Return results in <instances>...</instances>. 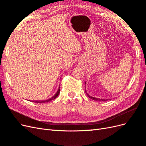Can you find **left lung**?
Masks as SVG:
<instances>
[{"mask_svg": "<svg viewBox=\"0 0 146 146\" xmlns=\"http://www.w3.org/2000/svg\"><path fill=\"white\" fill-rule=\"evenodd\" d=\"M84 91H85V93H86V94H87V96H88L90 98H91V99H92L93 100H94V101H105L108 100H106V99H100V98H94V97H93V96H90L89 94L87 93V91H86V89H85V90H84Z\"/></svg>", "mask_w": 146, "mask_h": 146, "instance_id": "8db88e82", "label": "left lung"}]
</instances>
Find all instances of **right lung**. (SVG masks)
<instances>
[{"label": "right lung", "instance_id": "right-lung-1", "mask_svg": "<svg viewBox=\"0 0 146 146\" xmlns=\"http://www.w3.org/2000/svg\"><path fill=\"white\" fill-rule=\"evenodd\" d=\"M60 87L58 88V90L57 92L56 93V94H55V95L53 96L52 98H50V99L48 100H43V101H33V102L34 103H47L48 102V101H52L53 100H55V98L59 95V93H60Z\"/></svg>", "mask_w": 146, "mask_h": 146}]
</instances>
